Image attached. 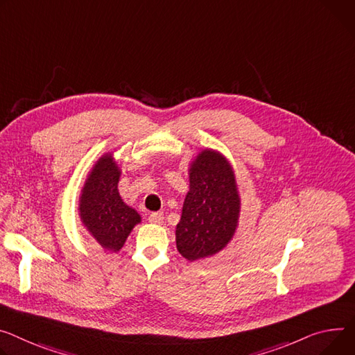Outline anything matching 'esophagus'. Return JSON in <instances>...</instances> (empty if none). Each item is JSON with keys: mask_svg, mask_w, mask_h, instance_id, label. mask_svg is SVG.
I'll use <instances>...</instances> for the list:
<instances>
[{"mask_svg": "<svg viewBox=\"0 0 355 355\" xmlns=\"http://www.w3.org/2000/svg\"><path fill=\"white\" fill-rule=\"evenodd\" d=\"M148 220H150L151 223L161 225V223H163V220H164V214H163V212H153V214H150Z\"/></svg>", "mask_w": 355, "mask_h": 355, "instance_id": "obj_1", "label": "esophagus"}]
</instances>
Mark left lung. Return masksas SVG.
<instances>
[{
  "mask_svg": "<svg viewBox=\"0 0 355 355\" xmlns=\"http://www.w3.org/2000/svg\"><path fill=\"white\" fill-rule=\"evenodd\" d=\"M239 207L230 163L219 153L204 150L189 168V192L175 231L178 252L197 261L223 249L236 230Z\"/></svg>",
  "mask_w": 355,
  "mask_h": 355,
  "instance_id": "obj_1",
  "label": "left lung"
}]
</instances>
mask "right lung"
Segmentation results:
<instances>
[{"label":"right lung","instance_id":"1","mask_svg":"<svg viewBox=\"0 0 355 355\" xmlns=\"http://www.w3.org/2000/svg\"><path fill=\"white\" fill-rule=\"evenodd\" d=\"M120 170L112 154L96 164L82 189L80 218L92 236L107 250L117 252L124 245L140 215L127 207L117 191Z\"/></svg>","mask_w":355,"mask_h":355}]
</instances>
